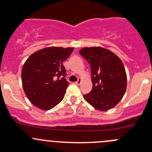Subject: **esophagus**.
I'll list each match as a JSON object with an SVG mask.
<instances>
[{"instance_id":"esophagus-1","label":"esophagus","mask_w":152,"mask_h":152,"mask_svg":"<svg viewBox=\"0 0 152 152\" xmlns=\"http://www.w3.org/2000/svg\"><path fill=\"white\" fill-rule=\"evenodd\" d=\"M82 79H81V78H79V80L77 81V82H75V84H76V85H81V83H82Z\"/></svg>"}]
</instances>
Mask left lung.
<instances>
[{
  "label": "left lung",
  "mask_w": 152,
  "mask_h": 152,
  "mask_svg": "<svg viewBox=\"0 0 152 152\" xmlns=\"http://www.w3.org/2000/svg\"><path fill=\"white\" fill-rule=\"evenodd\" d=\"M79 53L91 67L93 89L84 98L100 111L115 107L123 98L127 85L125 67L113 52L100 46L85 47Z\"/></svg>",
  "instance_id": "left-lung-1"
}]
</instances>
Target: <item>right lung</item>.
<instances>
[{
  "mask_svg": "<svg viewBox=\"0 0 152 152\" xmlns=\"http://www.w3.org/2000/svg\"><path fill=\"white\" fill-rule=\"evenodd\" d=\"M74 48L51 46L32 53L24 63L21 79L26 96L35 107L48 110L63 99L69 83L64 61Z\"/></svg>",
  "mask_w": 152,
  "mask_h": 152,
  "instance_id": "add662e5",
  "label": "right lung"
}]
</instances>
